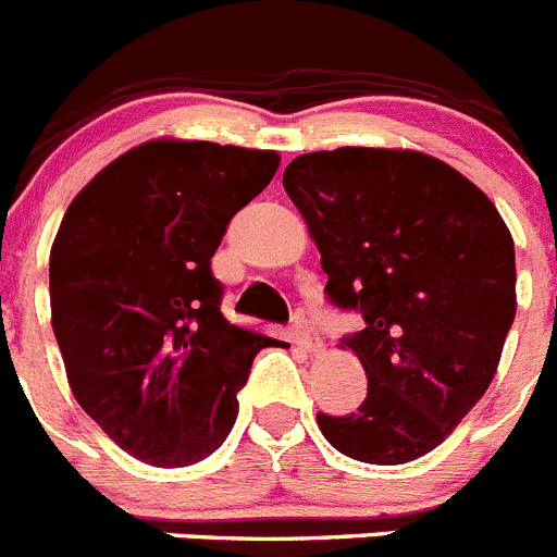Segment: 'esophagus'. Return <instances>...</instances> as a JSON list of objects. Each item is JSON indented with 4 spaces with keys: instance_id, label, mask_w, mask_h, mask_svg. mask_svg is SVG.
Listing matches in <instances>:
<instances>
[{
    "instance_id": "34e87169",
    "label": "esophagus",
    "mask_w": 557,
    "mask_h": 557,
    "mask_svg": "<svg viewBox=\"0 0 557 557\" xmlns=\"http://www.w3.org/2000/svg\"><path fill=\"white\" fill-rule=\"evenodd\" d=\"M293 342L298 345L300 350H306V354H320V350H323V342H320V336L314 334V329L309 325V320H306L304 314H298V318H295Z\"/></svg>"
}]
</instances>
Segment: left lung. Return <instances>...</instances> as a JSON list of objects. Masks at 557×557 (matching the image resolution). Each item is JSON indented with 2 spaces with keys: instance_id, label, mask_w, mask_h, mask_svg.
Instances as JSON below:
<instances>
[{
  "instance_id": "obj_1",
  "label": "left lung",
  "mask_w": 557,
  "mask_h": 557,
  "mask_svg": "<svg viewBox=\"0 0 557 557\" xmlns=\"http://www.w3.org/2000/svg\"><path fill=\"white\" fill-rule=\"evenodd\" d=\"M284 190L320 251L325 293L359 309L367 397L318 414L329 445L364 463H406L453 433L497 372L517 314L513 237L486 193L411 149L300 154Z\"/></svg>"
}]
</instances>
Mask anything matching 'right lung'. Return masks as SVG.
<instances>
[{
	"label": "right lung",
	"instance_id": "1",
	"mask_svg": "<svg viewBox=\"0 0 557 557\" xmlns=\"http://www.w3.org/2000/svg\"><path fill=\"white\" fill-rule=\"evenodd\" d=\"M278 162L275 151L160 137L112 160L65 209L49 300L69 386L151 467L215 453L253 356L278 345L223 318L209 270L228 221Z\"/></svg>",
	"mask_w": 557,
	"mask_h": 557
}]
</instances>
